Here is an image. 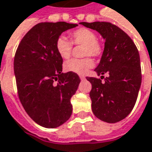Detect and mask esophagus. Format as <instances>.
Here are the masks:
<instances>
[{"mask_svg": "<svg viewBox=\"0 0 152 152\" xmlns=\"http://www.w3.org/2000/svg\"><path fill=\"white\" fill-rule=\"evenodd\" d=\"M79 77H80V79L81 80H83L86 79V77H85V76H82V75H80Z\"/></svg>", "mask_w": 152, "mask_h": 152, "instance_id": "1", "label": "esophagus"}]
</instances>
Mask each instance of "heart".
Segmentation results:
<instances>
[{"mask_svg": "<svg viewBox=\"0 0 152 152\" xmlns=\"http://www.w3.org/2000/svg\"><path fill=\"white\" fill-rule=\"evenodd\" d=\"M72 42L65 36H60L56 42V49L60 57L67 59L71 57L72 50V42L76 45H82L84 56L99 57L103 53L101 43L97 41V36L94 32L86 28H80L71 34ZM94 66V61L90 58L83 59H72L66 61L64 68L66 72L78 75H85Z\"/></svg>", "mask_w": 152, "mask_h": 152, "instance_id": "b5f03b06", "label": "heart"}]
</instances>
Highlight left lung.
I'll return each mask as SVG.
<instances>
[{
  "instance_id": "left-lung-1",
  "label": "left lung",
  "mask_w": 152,
  "mask_h": 152,
  "mask_svg": "<svg viewBox=\"0 0 152 152\" xmlns=\"http://www.w3.org/2000/svg\"><path fill=\"white\" fill-rule=\"evenodd\" d=\"M105 40L98 66L101 79L86 77L92 85L90 96L92 111L99 119L114 124L128 116L135 105L142 83L140 56L131 38L118 26L108 22H81ZM108 76L104 77L103 75Z\"/></svg>"
}]
</instances>
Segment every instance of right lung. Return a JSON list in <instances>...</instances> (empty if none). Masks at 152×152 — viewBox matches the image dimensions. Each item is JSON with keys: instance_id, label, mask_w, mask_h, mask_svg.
<instances>
[{"instance_id": "add662e5", "label": "right lung", "mask_w": 152, "mask_h": 152, "mask_svg": "<svg viewBox=\"0 0 152 152\" xmlns=\"http://www.w3.org/2000/svg\"><path fill=\"white\" fill-rule=\"evenodd\" d=\"M76 26L66 22L39 23L24 35L15 53L19 98L28 116L43 128H58L72 113L71 98L80 80L76 73H62L56 42L63 32Z\"/></svg>"}]
</instances>
